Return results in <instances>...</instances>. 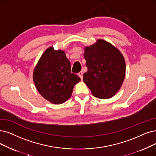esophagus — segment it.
<instances>
[{
  "label": "esophagus",
  "instance_id": "1",
  "mask_svg": "<svg viewBox=\"0 0 156 156\" xmlns=\"http://www.w3.org/2000/svg\"><path fill=\"white\" fill-rule=\"evenodd\" d=\"M78 76H79V77L80 78V79L83 80V72H80L78 73Z\"/></svg>",
  "mask_w": 156,
  "mask_h": 156
}]
</instances>
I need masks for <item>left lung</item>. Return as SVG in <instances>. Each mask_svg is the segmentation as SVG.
<instances>
[{"mask_svg": "<svg viewBox=\"0 0 156 156\" xmlns=\"http://www.w3.org/2000/svg\"><path fill=\"white\" fill-rule=\"evenodd\" d=\"M84 57L88 71L83 80L93 95L101 99L113 97L121 88L126 76V61L117 48L99 39L84 48Z\"/></svg>", "mask_w": 156, "mask_h": 156, "instance_id": "obj_1", "label": "left lung"}]
</instances>
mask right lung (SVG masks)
Returning a JSON list of instances; mask_svg holds the SVG:
<instances>
[{
  "instance_id": "obj_1",
  "label": "right lung",
  "mask_w": 156,
  "mask_h": 156,
  "mask_svg": "<svg viewBox=\"0 0 156 156\" xmlns=\"http://www.w3.org/2000/svg\"><path fill=\"white\" fill-rule=\"evenodd\" d=\"M33 80L40 95L50 102L61 104L69 98L80 79L71 73L70 61L63 51L52 47L43 52L33 72Z\"/></svg>"
}]
</instances>
